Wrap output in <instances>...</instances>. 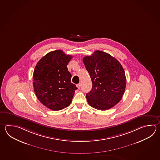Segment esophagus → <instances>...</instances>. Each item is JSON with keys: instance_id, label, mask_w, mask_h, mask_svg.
<instances>
[{"instance_id": "esophagus-1", "label": "esophagus", "mask_w": 160, "mask_h": 160, "mask_svg": "<svg viewBox=\"0 0 160 160\" xmlns=\"http://www.w3.org/2000/svg\"><path fill=\"white\" fill-rule=\"evenodd\" d=\"M76 87H78V89H80V87H81V84L80 83H79V84H78L77 85H76Z\"/></svg>"}]
</instances>
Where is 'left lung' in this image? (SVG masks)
Listing matches in <instances>:
<instances>
[{
  "label": "left lung",
  "instance_id": "8db88e82",
  "mask_svg": "<svg viewBox=\"0 0 160 160\" xmlns=\"http://www.w3.org/2000/svg\"><path fill=\"white\" fill-rule=\"evenodd\" d=\"M82 61L93 85L86 95L88 104L101 111L113 107L120 101L126 87L122 66L116 58L101 51L86 56Z\"/></svg>",
  "mask_w": 160,
  "mask_h": 160
}]
</instances>
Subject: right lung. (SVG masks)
<instances>
[{"label": "right lung", "instance_id": "1", "mask_svg": "<svg viewBox=\"0 0 160 160\" xmlns=\"http://www.w3.org/2000/svg\"><path fill=\"white\" fill-rule=\"evenodd\" d=\"M72 56L62 50L48 53L37 63L33 74L34 91L40 102L52 111L68 107L78 88L71 82L67 65Z\"/></svg>", "mask_w": 160, "mask_h": 160}]
</instances>
